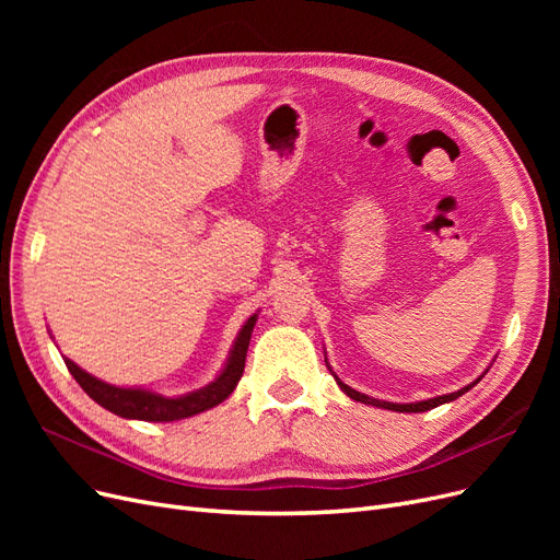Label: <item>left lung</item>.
Returning <instances> with one entry per match:
<instances>
[{
    "label": "left lung",
    "instance_id": "obj_1",
    "mask_svg": "<svg viewBox=\"0 0 560 560\" xmlns=\"http://www.w3.org/2000/svg\"><path fill=\"white\" fill-rule=\"evenodd\" d=\"M329 366V364H327ZM329 371H331V366H329ZM488 371V369H486ZM483 371V374H486ZM483 374L474 381V383H469V385H465V387H460L457 389V393H451V395H442V397H432V399H425V401H413V404H395V401H383V399H374V397H369V395H362V393H358V389H352L350 385H346L341 378H338L334 371H331V376L336 378V383H338V387L343 389V393L350 397V399H354V401H362V404H369V406H376V409H387V411H397V413H422V411H430V409H434V406H442V404H448V401H453V399H457V397H463L467 389H471L474 385H477L481 378H483Z\"/></svg>",
    "mask_w": 560,
    "mask_h": 560
}]
</instances>
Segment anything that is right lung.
<instances>
[{
    "instance_id": "obj_1",
    "label": "right lung",
    "mask_w": 560,
    "mask_h": 560,
    "mask_svg": "<svg viewBox=\"0 0 560 560\" xmlns=\"http://www.w3.org/2000/svg\"><path fill=\"white\" fill-rule=\"evenodd\" d=\"M254 325H257V313H254L245 322L238 336H235L233 348L229 352V360L212 383H208L200 389H194V393L177 395V397H165V395L154 393V389H144V387L109 385L105 381L91 376L89 371H83L72 360L65 358V364H67V369H70L74 381L83 387V393L103 406V409L121 416V418H128V420L173 422V420L191 418L196 413L208 411V409H212V406L222 404L233 393L235 385H238V381L243 376V371H245V358H247V348H249Z\"/></svg>"
}]
</instances>
